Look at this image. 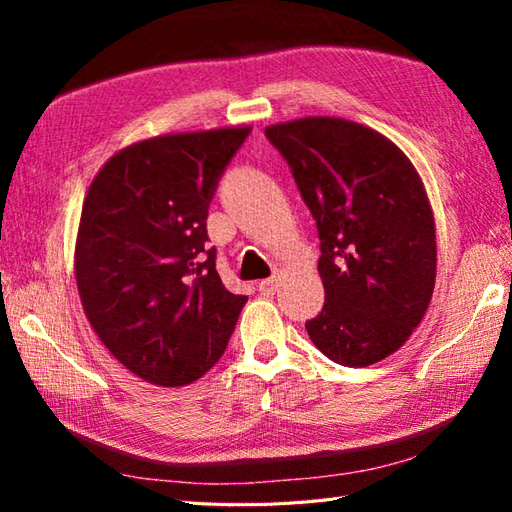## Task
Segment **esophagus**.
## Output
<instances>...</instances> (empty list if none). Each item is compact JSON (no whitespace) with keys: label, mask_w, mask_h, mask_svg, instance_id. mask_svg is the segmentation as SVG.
Wrapping results in <instances>:
<instances>
[{"label":"esophagus","mask_w":512,"mask_h":512,"mask_svg":"<svg viewBox=\"0 0 512 512\" xmlns=\"http://www.w3.org/2000/svg\"><path fill=\"white\" fill-rule=\"evenodd\" d=\"M277 286H279V277H277V275H273V277H268V279H264V281H259L257 290H259V295H264V297H273L275 292H277Z\"/></svg>","instance_id":"esophagus-1"}]
</instances>
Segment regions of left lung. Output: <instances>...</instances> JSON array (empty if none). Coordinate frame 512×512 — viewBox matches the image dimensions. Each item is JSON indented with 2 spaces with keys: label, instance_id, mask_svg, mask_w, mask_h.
Listing matches in <instances>:
<instances>
[{
  "label": "left lung",
  "instance_id": "1",
  "mask_svg": "<svg viewBox=\"0 0 512 512\" xmlns=\"http://www.w3.org/2000/svg\"><path fill=\"white\" fill-rule=\"evenodd\" d=\"M321 239L325 303L312 343L345 367L383 361L405 343L436 284V228L422 180L385 136L343 118L266 127Z\"/></svg>",
  "mask_w": 512,
  "mask_h": 512
}]
</instances>
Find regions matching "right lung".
Segmentation results:
<instances>
[{"label":"right lung","mask_w":512,"mask_h":512,"mask_svg":"<svg viewBox=\"0 0 512 512\" xmlns=\"http://www.w3.org/2000/svg\"><path fill=\"white\" fill-rule=\"evenodd\" d=\"M248 127L143 140L85 195L76 286L94 332L151 385L182 387L220 361L248 297L215 270L206 217Z\"/></svg>","instance_id":"1"}]
</instances>
